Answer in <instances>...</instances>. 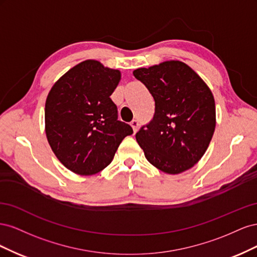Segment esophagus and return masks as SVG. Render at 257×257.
Here are the masks:
<instances>
[{
    "label": "esophagus",
    "mask_w": 257,
    "mask_h": 257,
    "mask_svg": "<svg viewBox=\"0 0 257 257\" xmlns=\"http://www.w3.org/2000/svg\"><path fill=\"white\" fill-rule=\"evenodd\" d=\"M131 126L133 127V131H134V133H136L137 132V130H138V126H139V122L137 121V120H133L131 122Z\"/></svg>",
    "instance_id": "1"
}]
</instances>
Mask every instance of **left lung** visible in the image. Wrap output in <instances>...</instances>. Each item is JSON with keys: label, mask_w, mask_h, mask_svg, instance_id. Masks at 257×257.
<instances>
[{"label": "left lung", "mask_w": 257, "mask_h": 257, "mask_svg": "<svg viewBox=\"0 0 257 257\" xmlns=\"http://www.w3.org/2000/svg\"><path fill=\"white\" fill-rule=\"evenodd\" d=\"M133 75L155 102L153 119L136 134L146 159L170 175L192 168L205 154L214 133L215 104L211 91L180 61L137 68Z\"/></svg>", "instance_id": "obj_1"}]
</instances>
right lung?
Listing matches in <instances>:
<instances>
[{"instance_id": "add662e5", "label": "right lung", "mask_w": 257, "mask_h": 257, "mask_svg": "<svg viewBox=\"0 0 257 257\" xmlns=\"http://www.w3.org/2000/svg\"><path fill=\"white\" fill-rule=\"evenodd\" d=\"M121 79L118 69L87 60L53 84L45 105L46 136L67 169L81 176L110 164L119 145L133 128L118 120L110 95Z\"/></svg>"}]
</instances>
